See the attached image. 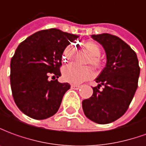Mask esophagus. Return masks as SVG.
Returning a JSON list of instances; mask_svg holds the SVG:
<instances>
[{"label":"esophagus","mask_w":146,"mask_h":146,"mask_svg":"<svg viewBox=\"0 0 146 146\" xmlns=\"http://www.w3.org/2000/svg\"><path fill=\"white\" fill-rule=\"evenodd\" d=\"M71 86V88H72V89H74V90H78L79 88L81 87V86H79V85H75V84H72Z\"/></svg>","instance_id":"34e87169"}]
</instances>
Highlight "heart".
<instances>
[{"label":"heart","instance_id":"obj_1","mask_svg":"<svg viewBox=\"0 0 146 146\" xmlns=\"http://www.w3.org/2000/svg\"><path fill=\"white\" fill-rule=\"evenodd\" d=\"M83 47L90 55L88 63L95 68L101 69L103 67V60L100 55L101 48L98 42L94 41H87L83 43ZM75 51L74 45H68L63 52V58L65 61L72 57ZM62 77L64 80L71 83L78 84L82 82L90 79L94 77V72L90 67H78L75 64H68L62 70Z\"/></svg>","mask_w":146,"mask_h":146}]
</instances>
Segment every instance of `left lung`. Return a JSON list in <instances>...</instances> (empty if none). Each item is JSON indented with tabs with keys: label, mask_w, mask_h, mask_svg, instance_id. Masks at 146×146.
Here are the masks:
<instances>
[{
	"label": "left lung",
	"mask_w": 146,
	"mask_h": 146,
	"mask_svg": "<svg viewBox=\"0 0 146 146\" xmlns=\"http://www.w3.org/2000/svg\"><path fill=\"white\" fill-rule=\"evenodd\" d=\"M91 37L104 47L107 64L96 78L99 84L93 87V95L82 101V108L88 119L106 124L120 118L129 108L137 88L140 67L135 52L119 37L110 34Z\"/></svg>",
	"instance_id": "1"
}]
</instances>
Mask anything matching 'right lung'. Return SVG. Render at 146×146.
<instances>
[{
    "label": "right lung",
    "mask_w": 146,
    "mask_h": 146,
    "mask_svg": "<svg viewBox=\"0 0 146 146\" xmlns=\"http://www.w3.org/2000/svg\"><path fill=\"white\" fill-rule=\"evenodd\" d=\"M78 38L52 28L36 32L17 47L10 65L11 89L17 107L29 117L45 119L58 111L71 87L56 79L61 75L62 54Z\"/></svg>",
    "instance_id": "1"
}]
</instances>
